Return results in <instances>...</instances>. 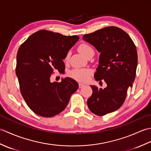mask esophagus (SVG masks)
<instances>
[{
  "mask_svg": "<svg viewBox=\"0 0 151 151\" xmlns=\"http://www.w3.org/2000/svg\"><path fill=\"white\" fill-rule=\"evenodd\" d=\"M78 86H79V88H82L84 87L85 85L82 84V83H79V84H78Z\"/></svg>",
  "mask_w": 151,
  "mask_h": 151,
  "instance_id": "34e87169",
  "label": "esophagus"
}]
</instances>
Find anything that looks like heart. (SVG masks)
Instances as JSON below:
<instances>
[{
    "mask_svg": "<svg viewBox=\"0 0 151 151\" xmlns=\"http://www.w3.org/2000/svg\"><path fill=\"white\" fill-rule=\"evenodd\" d=\"M78 50L85 56L87 57L89 54L94 52L92 47L87 43H82L78 46ZM70 57V52H67L64 58V62H67ZM92 74V70L88 68H75L69 72L70 78L78 82H86Z\"/></svg>",
    "mask_w": 151,
    "mask_h": 151,
    "instance_id": "1",
    "label": "heart"
}]
</instances>
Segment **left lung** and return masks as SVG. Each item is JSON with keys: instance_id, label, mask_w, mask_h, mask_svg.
I'll return each mask as SVG.
<instances>
[{"instance_id": "obj_1", "label": "left lung", "mask_w": 151, "mask_h": 151, "mask_svg": "<svg viewBox=\"0 0 151 151\" xmlns=\"http://www.w3.org/2000/svg\"><path fill=\"white\" fill-rule=\"evenodd\" d=\"M83 39L99 52V65L95 73L97 81L103 79L107 87L91 86L93 93L87 104L92 113L102 116L118 110L132 87L137 65L135 44L129 34L116 27H108L85 34Z\"/></svg>"}]
</instances>
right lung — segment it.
Returning a JSON list of instances; mask_svg holds the SVG:
<instances>
[{"label": "right lung", "mask_w": 151, "mask_h": 151, "mask_svg": "<svg viewBox=\"0 0 151 151\" xmlns=\"http://www.w3.org/2000/svg\"><path fill=\"white\" fill-rule=\"evenodd\" d=\"M79 39L41 30L21 44L17 54L15 72L22 97L28 106L41 117L59 114L69 103L78 84L70 78L50 82L54 70L63 72L65 54Z\"/></svg>", "instance_id": "add662e5"}]
</instances>
